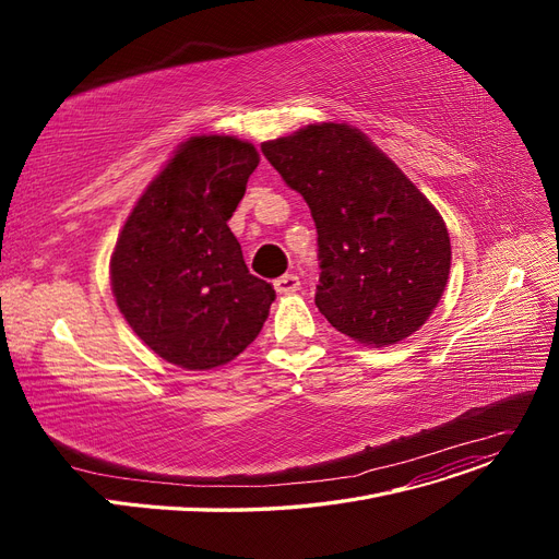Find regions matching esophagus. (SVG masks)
<instances>
[{
	"mask_svg": "<svg viewBox=\"0 0 559 559\" xmlns=\"http://www.w3.org/2000/svg\"><path fill=\"white\" fill-rule=\"evenodd\" d=\"M299 285H301V281L295 274H285V276L274 281V287H276L278 295H292V292L299 289Z\"/></svg>",
	"mask_w": 559,
	"mask_h": 559,
	"instance_id": "esophagus-1",
	"label": "esophagus"
}]
</instances>
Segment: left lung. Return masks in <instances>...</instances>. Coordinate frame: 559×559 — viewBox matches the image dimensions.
I'll return each instance as SVG.
<instances>
[{
	"label": "left lung",
	"instance_id": "8db88e82",
	"mask_svg": "<svg viewBox=\"0 0 559 559\" xmlns=\"http://www.w3.org/2000/svg\"><path fill=\"white\" fill-rule=\"evenodd\" d=\"M262 154L312 213L314 304L331 326L376 348L419 331L451 272V238L435 205L350 124H308L262 142Z\"/></svg>",
	"mask_w": 559,
	"mask_h": 559
}]
</instances>
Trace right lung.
<instances>
[{"instance_id":"1","label":"right lung","mask_w":559,"mask_h":559,"mask_svg":"<svg viewBox=\"0 0 559 559\" xmlns=\"http://www.w3.org/2000/svg\"><path fill=\"white\" fill-rule=\"evenodd\" d=\"M260 156L233 135H192L144 188L110 255L133 333L163 360L215 369L258 337L276 292L249 274L228 219Z\"/></svg>"}]
</instances>
